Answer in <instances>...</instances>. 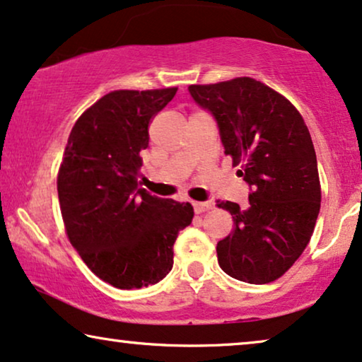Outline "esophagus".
Here are the masks:
<instances>
[{"label": "esophagus", "mask_w": 362, "mask_h": 362, "mask_svg": "<svg viewBox=\"0 0 362 362\" xmlns=\"http://www.w3.org/2000/svg\"><path fill=\"white\" fill-rule=\"evenodd\" d=\"M192 206H194V213L196 214L206 213V211H209L211 208H213V204H211V203H192Z\"/></svg>", "instance_id": "1"}]
</instances>
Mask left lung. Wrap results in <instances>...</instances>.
<instances>
[{
	"mask_svg": "<svg viewBox=\"0 0 362 362\" xmlns=\"http://www.w3.org/2000/svg\"><path fill=\"white\" fill-rule=\"evenodd\" d=\"M218 124L224 154L239 164L250 203L218 201L234 229L218 243L224 273L250 284L283 276L306 250L321 208L317 159L299 111L261 81L236 78L187 88Z\"/></svg>",
	"mask_w": 362,
	"mask_h": 362,
	"instance_id": "8db88e82",
	"label": "left lung"
}]
</instances>
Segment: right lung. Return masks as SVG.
<instances>
[{
    "mask_svg": "<svg viewBox=\"0 0 362 362\" xmlns=\"http://www.w3.org/2000/svg\"><path fill=\"white\" fill-rule=\"evenodd\" d=\"M177 88L103 96L79 116L58 175V198L73 247L98 278L118 289L156 284L173 267L177 233L192 206L138 186L148 126Z\"/></svg>",
    "mask_w": 362,
    "mask_h": 362,
    "instance_id": "obj_1",
    "label": "right lung"
}]
</instances>
